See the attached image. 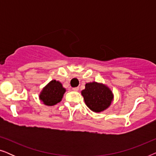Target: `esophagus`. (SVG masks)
<instances>
[{
    "label": "esophagus",
    "instance_id": "esophagus-1",
    "mask_svg": "<svg viewBox=\"0 0 156 156\" xmlns=\"http://www.w3.org/2000/svg\"><path fill=\"white\" fill-rule=\"evenodd\" d=\"M72 90L74 91H79V87H74V88L72 89Z\"/></svg>",
    "mask_w": 156,
    "mask_h": 156
}]
</instances>
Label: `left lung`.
Masks as SVG:
<instances>
[{
	"instance_id": "1",
	"label": "left lung",
	"mask_w": 156,
	"mask_h": 156,
	"mask_svg": "<svg viewBox=\"0 0 156 156\" xmlns=\"http://www.w3.org/2000/svg\"><path fill=\"white\" fill-rule=\"evenodd\" d=\"M82 95L86 105L92 112L99 113L109 107L114 100V94L107 85L92 82L87 83Z\"/></svg>"
}]
</instances>
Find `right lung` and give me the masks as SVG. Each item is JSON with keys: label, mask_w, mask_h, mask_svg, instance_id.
Segmentation results:
<instances>
[{"label": "right lung", "mask_w": 156, "mask_h": 156, "mask_svg": "<svg viewBox=\"0 0 156 156\" xmlns=\"http://www.w3.org/2000/svg\"><path fill=\"white\" fill-rule=\"evenodd\" d=\"M66 89L60 82L52 80L43 87L39 94V99L46 106H54L62 99Z\"/></svg>", "instance_id": "add662e5"}]
</instances>
